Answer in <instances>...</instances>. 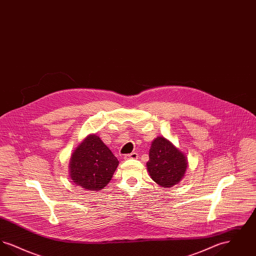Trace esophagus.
<instances>
[{
    "instance_id": "obj_1",
    "label": "esophagus",
    "mask_w": 256,
    "mask_h": 256,
    "mask_svg": "<svg viewBox=\"0 0 256 256\" xmlns=\"http://www.w3.org/2000/svg\"><path fill=\"white\" fill-rule=\"evenodd\" d=\"M124 159H137L138 158V154L136 152H132V154H126L124 156Z\"/></svg>"
}]
</instances>
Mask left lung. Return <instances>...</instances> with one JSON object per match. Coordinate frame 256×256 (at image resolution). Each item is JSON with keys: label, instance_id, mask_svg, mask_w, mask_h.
Masks as SVG:
<instances>
[{"label": "left lung", "instance_id": "obj_1", "mask_svg": "<svg viewBox=\"0 0 256 256\" xmlns=\"http://www.w3.org/2000/svg\"><path fill=\"white\" fill-rule=\"evenodd\" d=\"M146 170L161 187L170 188L180 182L188 167L187 156L163 136L156 137L148 152Z\"/></svg>", "mask_w": 256, "mask_h": 256}]
</instances>
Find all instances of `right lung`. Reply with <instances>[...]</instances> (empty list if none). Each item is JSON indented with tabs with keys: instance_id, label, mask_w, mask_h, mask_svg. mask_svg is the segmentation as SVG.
Returning a JSON list of instances; mask_svg holds the SVG:
<instances>
[{
	"instance_id": "add662e5",
	"label": "right lung",
	"mask_w": 256,
	"mask_h": 256,
	"mask_svg": "<svg viewBox=\"0 0 256 256\" xmlns=\"http://www.w3.org/2000/svg\"><path fill=\"white\" fill-rule=\"evenodd\" d=\"M119 165L96 134L87 135L76 148L69 163V174L76 186L87 191H100L110 183Z\"/></svg>"
}]
</instances>
